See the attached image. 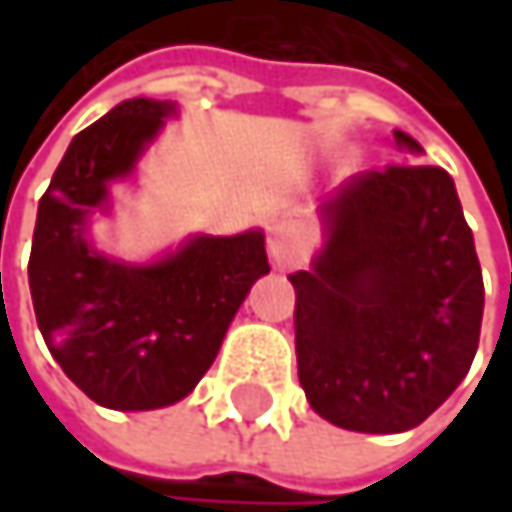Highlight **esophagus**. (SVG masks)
Here are the masks:
<instances>
[{"label":"esophagus","mask_w":512,"mask_h":512,"mask_svg":"<svg viewBox=\"0 0 512 512\" xmlns=\"http://www.w3.org/2000/svg\"><path fill=\"white\" fill-rule=\"evenodd\" d=\"M305 231L293 219H275L266 231V252L278 269H293L305 260Z\"/></svg>","instance_id":"obj_1"}]
</instances>
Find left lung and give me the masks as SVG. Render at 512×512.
Masks as SVG:
<instances>
[{"instance_id":"obj_1","label":"left lung","mask_w":512,"mask_h":512,"mask_svg":"<svg viewBox=\"0 0 512 512\" xmlns=\"http://www.w3.org/2000/svg\"><path fill=\"white\" fill-rule=\"evenodd\" d=\"M394 142L421 154L400 130ZM317 216L323 249L290 275L305 397L335 427L406 433L454 394L480 341L483 275L457 186L436 165H388Z\"/></svg>"}]
</instances>
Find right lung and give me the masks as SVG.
I'll return each mask as SVG.
<instances>
[{"instance_id": "obj_1", "label": "right lung", "mask_w": 512, "mask_h": 512, "mask_svg": "<svg viewBox=\"0 0 512 512\" xmlns=\"http://www.w3.org/2000/svg\"><path fill=\"white\" fill-rule=\"evenodd\" d=\"M177 115V103L133 97L73 136L38 204L29 290L38 329L61 370L100 406L162 409L198 385L252 284L269 272L263 231L195 234L151 263L94 249L88 222L112 210L109 186Z\"/></svg>"}]
</instances>
